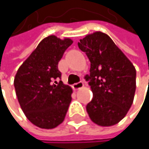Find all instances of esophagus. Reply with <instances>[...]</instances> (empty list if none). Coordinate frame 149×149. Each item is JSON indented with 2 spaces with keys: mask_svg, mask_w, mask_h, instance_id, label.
Here are the masks:
<instances>
[{
  "mask_svg": "<svg viewBox=\"0 0 149 149\" xmlns=\"http://www.w3.org/2000/svg\"><path fill=\"white\" fill-rule=\"evenodd\" d=\"M84 86V83L82 82V81H79V82H77V83H76L73 84V89L74 90H78V89H80V88H82Z\"/></svg>",
  "mask_w": 149,
  "mask_h": 149,
  "instance_id": "esophagus-1",
  "label": "esophagus"
}]
</instances>
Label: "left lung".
Masks as SVG:
<instances>
[{"label": "left lung", "instance_id": "1", "mask_svg": "<svg viewBox=\"0 0 149 149\" xmlns=\"http://www.w3.org/2000/svg\"><path fill=\"white\" fill-rule=\"evenodd\" d=\"M90 62L84 77L93 93L86 110L93 123L112 126L128 113L134 100L136 71L133 64L104 33L89 34L78 42Z\"/></svg>", "mask_w": 149, "mask_h": 149}]
</instances>
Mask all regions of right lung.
<instances>
[{
	"label": "right lung",
	"mask_w": 149,
	"mask_h": 149,
	"mask_svg": "<svg viewBox=\"0 0 149 149\" xmlns=\"http://www.w3.org/2000/svg\"><path fill=\"white\" fill-rule=\"evenodd\" d=\"M72 44L70 39L46 37L15 75L14 84L21 109L39 128L53 129L63 123L72 102V88L56 81L61 78L58 64Z\"/></svg>",
	"instance_id": "add662e5"
}]
</instances>
